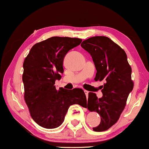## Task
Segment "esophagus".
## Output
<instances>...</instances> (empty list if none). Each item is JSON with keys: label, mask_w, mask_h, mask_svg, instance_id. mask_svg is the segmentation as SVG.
<instances>
[{"label": "esophagus", "mask_w": 149, "mask_h": 149, "mask_svg": "<svg viewBox=\"0 0 149 149\" xmlns=\"http://www.w3.org/2000/svg\"><path fill=\"white\" fill-rule=\"evenodd\" d=\"M84 92L85 94V95H86V97L88 96V91H87V90H84Z\"/></svg>", "instance_id": "1"}]
</instances>
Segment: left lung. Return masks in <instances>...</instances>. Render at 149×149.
I'll list each match as a JSON object with an SVG mask.
<instances>
[{"mask_svg":"<svg viewBox=\"0 0 149 149\" xmlns=\"http://www.w3.org/2000/svg\"><path fill=\"white\" fill-rule=\"evenodd\" d=\"M81 47L92 56L97 69L95 81L105 80L103 97L89 92L88 107L101 117L100 124L93 127L95 132L107 130L118 120L125 107L134 83L132 68L123 49L106 36H94L85 40Z\"/></svg>","mask_w":149,"mask_h":149,"instance_id":"1","label":"left lung"}]
</instances>
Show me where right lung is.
Segmentation results:
<instances>
[{"instance_id": "add662e5", "label": "right lung", "mask_w": 149, "mask_h": 149, "mask_svg": "<svg viewBox=\"0 0 149 149\" xmlns=\"http://www.w3.org/2000/svg\"><path fill=\"white\" fill-rule=\"evenodd\" d=\"M81 42L78 38L51 37L36 43L24 61V97L31 118L42 127L60 126L71 105L86 107V96L82 89L58 90L54 85L64 73L66 54Z\"/></svg>"}]
</instances>
